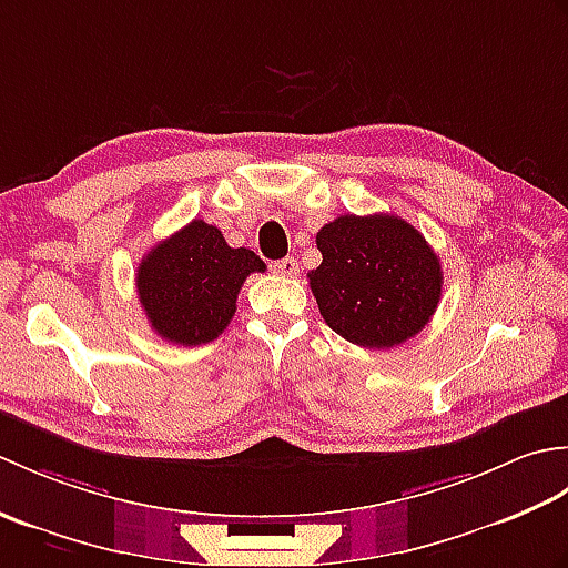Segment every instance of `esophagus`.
<instances>
[{"label":"esophagus","instance_id":"obj_1","mask_svg":"<svg viewBox=\"0 0 568 568\" xmlns=\"http://www.w3.org/2000/svg\"><path fill=\"white\" fill-rule=\"evenodd\" d=\"M271 271H273V273H277V275H287V277H293V275H297L300 265H297V261H295L293 256H287V258H281V261L271 263Z\"/></svg>","mask_w":568,"mask_h":568}]
</instances>
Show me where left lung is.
Wrapping results in <instances>:
<instances>
[{
	"instance_id": "8db88e82",
	"label": "left lung",
	"mask_w": 568,
	"mask_h": 568,
	"mask_svg": "<svg viewBox=\"0 0 568 568\" xmlns=\"http://www.w3.org/2000/svg\"><path fill=\"white\" fill-rule=\"evenodd\" d=\"M310 271L324 322L346 342L393 348L425 329L442 297V265L413 224L395 214H342L317 232Z\"/></svg>"
}]
</instances>
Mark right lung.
I'll return each instance as SVG.
<instances>
[{
	"label": "right lung",
	"instance_id": "right-lung-1",
	"mask_svg": "<svg viewBox=\"0 0 568 568\" xmlns=\"http://www.w3.org/2000/svg\"><path fill=\"white\" fill-rule=\"evenodd\" d=\"M263 271L256 253L232 248L220 229L192 220L141 258L136 291L161 339L200 346L229 327L241 285Z\"/></svg>",
	"mask_w": 568,
	"mask_h": 568
}]
</instances>
